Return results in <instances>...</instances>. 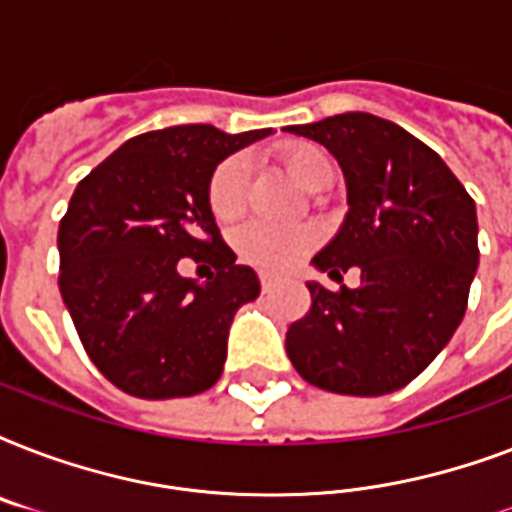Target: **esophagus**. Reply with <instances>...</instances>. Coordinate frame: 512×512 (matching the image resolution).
Masks as SVG:
<instances>
[{"mask_svg":"<svg viewBox=\"0 0 512 512\" xmlns=\"http://www.w3.org/2000/svg\"><path fill=\"white\" fill-rule=\"evenodd\" d=\"M273 287H276V276H271V273H260V289H263V292H271Z\"/></svg>","mask_w":512,"mask_h":512,"instance_id":"1","label":"esophagus"}]
</instances>
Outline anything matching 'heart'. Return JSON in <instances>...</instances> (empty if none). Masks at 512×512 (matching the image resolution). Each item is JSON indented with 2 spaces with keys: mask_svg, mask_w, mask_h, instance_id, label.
Masks as SVG:
<instances>
[{
  "mask_svg": "<svg viewBox=\"0 0 512 512\" xmlns=\"http://www.w3.org/2000/svg\"><path fill=\"white\" fill-rule=\"evenodd\" d=\"M281 162L297 185L305 191H316L332 183L335 167L329 156L316 146L300 143L281 151ZM207 201L212 215L220 223H231L247 207V164L239 156H231L217 164L209 177ZM316 247V231L308 225H268L249 223L236 233V249L247 263L265 271H287L300 263Z\"/></svg>",
  "mask_w": 512,
  "mask_h": 512,
  "instance_id": "b5f03b06",
  "label": "heart"
}]
</instances>
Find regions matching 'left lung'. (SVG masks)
Segmentation results:
<instances>
[{
    "label": "left lung",
    "instance_id": "8db88e82",
    "mask_svg": "<svg viewBox=\"0 0 512 512\" xmlns=\"http://www.w3.org/2000/svg\"><path fill=\"white\" fill-rule=\"evenodd\" d=\"M287 132L335 156L348 183V217L313 257L356 289L308 284L311 308L287 332L300 377L342 396L404 388L441 353L468 308L478 268L476 201L422 140L380 116L337 114Z\"/></svg>",
    "mask_w": 512,
    "mask_h": 512
}]
</instances>
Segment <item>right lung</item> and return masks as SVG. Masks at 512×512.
Here are the masks:
<instances>
[{
    "instance_id": "add662e5",
    "label": "right lung",
    "mask_w": 512,
    "mask_h": 512,
    "mask_svg": "<svg viewBox=\"0 0 512 512\" xmlns=\"http://www.w3.org/2000/svg\"><path fill=\"white\" fill-rule=\"evenodd\" d=\"M265 135L212 124L146 132L76 185L58 228V287L87 356L124 393L196 396L220 380L233 313L260 284L217 231L209 177ZM180 256L216 273L183 280Z\"/></svg>"
}]
</instances>
